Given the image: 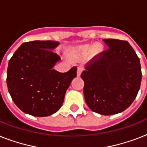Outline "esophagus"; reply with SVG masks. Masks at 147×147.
Returning <instances> with one entry per match:
<instances>
[{
  "instance_id": "esophagus-1",
  "label": "esophagus",
  "mask_w": 147,
  "mask_h": 147,
  "mask_svg": "<svg viewBox=\"0 0 147 147\" xmlns=\"http://www.w3.org/2000/svg\"><path fill=\"white\" fill-rule=\"evenodd\" d=\"M83 70H84V68L82 66H78V69H77V76H80L82 72L83 71Z\"/></svg>"
}]
</instances>
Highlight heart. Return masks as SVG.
<instances>
[{"label":"heart","mask_w":147,"mask_h":147,"mask_svg":"<svg viewBox=\"0 0 147 147\" xmlns=\"http://www.w3.org/2000/svg\"><path fill=\"white\" fill-rule=\"evenodd\" d=\"M103 49V47L100 44H97L95 46H92V45H85L82 47V50L85 53H88V52H91V51H94V53H100Z\"/></svg>","instance_id":"b5f03b06"}]
</instances>
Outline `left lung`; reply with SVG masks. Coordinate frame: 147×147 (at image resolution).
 I'll return each instance as SVG.
<instances>
[{
    "label": "left lung",
    "instance_id": "8db88e82",
    "mask_svg": "<svg viewBox=\"0 0 147 147\" xmlns=\"http://www.w3.org/2000/svg\"><path fill=\"white\" fill-rule=\"evenodd\" d=\"M109 48L88 62L81 77L90 109L103 115L125 111L139 92L142 79L140 59L128 42L105 39Z\"/></svg>",
    "mask_w": 147,
    "mask_h": 147
}]
</instances>
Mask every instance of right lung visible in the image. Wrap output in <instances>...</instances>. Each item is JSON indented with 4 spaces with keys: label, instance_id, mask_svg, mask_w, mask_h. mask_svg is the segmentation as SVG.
<instances>
[{
    "label": "right lung",
    "instance_id": "right-lung-1",
    "mask_svg": "<svg viewBox=\"0 0 147 147\" xmlns=\"http://www.w3.org/2000/svg\"><path fill=\"white\" fill-rule=\"evenodd\" d=\"M59 44L51 40L24 42L9 61L8 91L15 105L26 114L47 117L57 112L76 77V67L65 73L53 69L60 57L53 49Z\"/></svg>",
    "mask_w": 147,
    "mask_h": 147
}]
</instances>
